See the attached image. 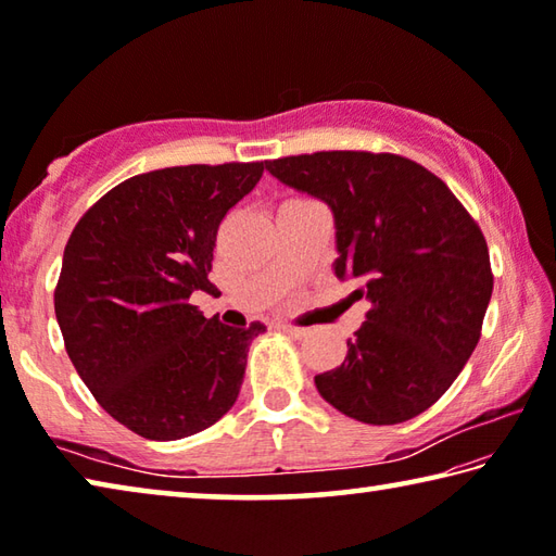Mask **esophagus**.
<instances>
[{
	"instance_id": "obj_1",
	"label": "esophagus",
	"mask_w": 556,
	"mask_h": 556,
	"mask_svg": "<svg viewBox=\"0 0 556 556\" xmlns=\"http://www.w3.org/2000/svg\"><path fill=\"white\" fill-rule=\"evenodd\" d=\"M279 328L285 333H289V336H294V338H304L308 331L306 328H301V326H291V324H279Z\"/></svg>"
}]
</instances>
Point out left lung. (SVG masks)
<instances>
[{
	"label": "left lung",
	"mask_w": 556,
	"mask_h": 556,
	"mask_svg": "<svg viewBox=\"0 0 556 556\" xmlns=\"http://www.w3.org/2000/svg\"><path fill=\"white\" fill-rule=\"evenodd\" d=\"M267 172L331 205L336 277L370 301L345 361L314 378L321 397L378 427L429 409L481 341L493 271L478 223L400 154L314 152L271 159Z\"/></svg>",
	"instance_id": "obj_1"
}]
</instances>
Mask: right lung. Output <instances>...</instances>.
I'll use <instances>...</instances> for the list:
<instances>
[{
	"label": "right lung",
	"mask_w": 556,
	"mask_h": 556,
	"mask_svg": "<svg viewBox=\"0 0 556 556\" xmlns=\"http://www.w3.org/2000/svg\"><path fill=\"white\" fill-rule=\"evenodd\" d=\"M267 162L131 176L83 213L53 291L65 353L112 419L152 441L213 427L240 394L260 321L232 328L191 304L211 291L215 235Z\"/></svg>",
	"instance_id": "add662e5"
}]
</instances>
